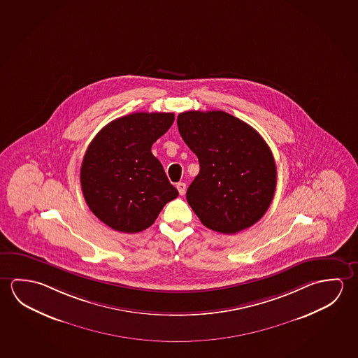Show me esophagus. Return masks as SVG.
<instances>
[{
    "label": "esophagus",
    "mask_w": 358,
    "mask_h": 358,
    "mask_svg": "<svg viewBox=\"0 0 358 358\" xmlns=\"http://www.w3.org/2000/svg\"><path fill=\"white\" fill-rule=\"evenodd\" d=\"M177 189H178V192L181 196L186 194V183H183V182H178L176 185Z\"/></svg>",
    "instance_id": "34e87169"
}]
</instances>
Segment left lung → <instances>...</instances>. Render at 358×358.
Instances as JSON below:
<instances>
[{
  "mask_svg": "<svg viewBox=\"0 0 358 358\" xmlns=\"http://www.w3.org/2000/svg\"><path fill=\"white\" fill-rule=\"evenodd\" d=\"M177 126L199 159L186 199L199 221L234 235L261 220L273 199L277 171L257 131L223 111L182 112Z\"/></svg>",
  "mask_w": 358,
  "mask_h": 358,
  "instance_id": "8db88e82",
  "label": "left lung"
}]
</instances>
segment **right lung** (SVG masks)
Segmentation results:
<instances>
[{"mask_svg":"<svg viewBox=\"0 0 358 358\" xmlns=\"http://www.w3.org/2000/svg\"><path fill=\"white\" fill-rule=\"evenodd\" d=\"M173 121V113L136 112L106 124L90 143L81 188L90 210L108 227L141 232L178 196L151 152Z\"/></svg>","mask_w":358,"mask_h":358,"instance_id":"right-lung-1","label":"right lung"}]
</instances>
